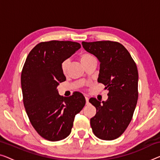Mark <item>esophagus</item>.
Instances as JSON below:
<instances>
[{
  "label": "esophagus",
  "instance_id": "esophagus-1",
  "mask_svg": "<svg viewBox=\"0 0 160 160\" xmlns=\"http://www.w3.org/2000/svg\"><path fill=\"white\" fill-rule=\"evenodd\" d=\"M85 101H86V105L89 104V98L87 96H85Z\"/></svg>",
  "mask_w": 160,
  "mask_h": 160
}]
</instances>
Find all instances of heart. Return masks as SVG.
<instances>
[{"instance_id": "b5f03b06", "label": "heart", "mask_w": 160, "mask_h": 160, "mask_svg": "<svg viewBox=\"0 0 160 160\" xmlns=\"http://www.w3.org/2000/svg\"><path fill=\"white\" fill-rule=\"evenodd\" d=\"M92 59H95V57L92 55V54H90V53H84L82 54L80 57V59L82 62H87L88 60H90ZM69 64H70V59H66L64 60L62 62L61 64V69L62 71L64 73H65L67 72V70H68Z\"/></svg>"}]
</instances>
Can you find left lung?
Wrapping results in <instances>:
<instances>
[{
  "label": "left lung",
  "instance_id": "left-lung-1",
  "mask_svg": "<svg viewBox=\"0 0 160 160\" xmlns=\"http://www.w3.org/2000/svg\"><path fill=\"white\" fill-rule=\"evenodd\" d=\"M82 44L99 59L98 82L109 91L106 101L101 103L95 98L89 100L96 108V114L90 118V126L99 139H116L129 125L137 103V65L128 50L117 42H82Z\"/></svg>",
  "mask_w": 160,
  "mask_h": 160
}]
</instances>
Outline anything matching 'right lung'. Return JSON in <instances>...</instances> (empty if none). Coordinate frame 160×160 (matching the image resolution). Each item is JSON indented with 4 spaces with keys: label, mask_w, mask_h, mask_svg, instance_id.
<instances>
[{
    "label": "right lung",
    "mask_w": 160,
    "mask_h": 160,
    "mask_svg": "<svg viewBox=\"0 0 160 160\" xmlns=\"http://www.w3.org/2000/svg\"><path fill=\"white\" fill-rule=\"evenodd\" d=\"M78 42H40L28 54L21 76L23 102L29 121L44 139L57 142L70 135L77 113L85 105L80 92L68 98L57 87L66 80L61 64L80 48Z\"/></svg>",
    "instance_id": "add662e5"
}]
</instances>
